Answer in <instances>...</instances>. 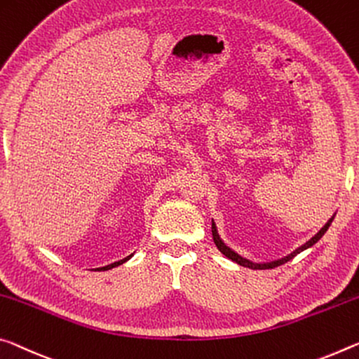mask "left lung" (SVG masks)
I'll return each mask as SVG.
<instances>
[{"mask_svg": "<svg viewBox=\"0 0 359 359\" xmlns=\"http://www.w3.org/2000/svg\"><path fill=\"white\" fill-rule=\"evenodd\" d=\"M335 215V214H334ZM334 215L331 219L327 220V224L323 226V229L316 233L315 236L311 238V240H309L306 241L305 244H302V246L300 248H297L295 249V251H292L291 254H287L286 257H283V259H278V260H273V262H264V264H255V262H252V260H249V259H246V257H243V255H240L238 252H235L233 251L231 248H229L226 246V244L222 241V238H220V235L217 233V226H215V224H214V220H212V240H214V243H215V246H217V249L219 251L225 255V257H229L230 260H233V262H236L238 265H241V266H248V269H252V270H266V269H275V266H278V265H283V264H286V262H289L291 259H294L295 255L297 254H300L302 251H305V249H309V248H311L313 244H316L318 241L321 240L323 238V235L324 233L327 231V229L329 226H331V224H332V220H334Z\"/></svg>", "mask_w": 359, "mask_h": 359, "instance_id": "left-lung-1", "label": "left lung"}]
</instances>
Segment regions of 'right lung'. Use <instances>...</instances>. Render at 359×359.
Wrapping results in <instances>:
<instances>
[{
    "instance_id": "1",
    "label": "right lung",
    "mask_w": 359,
    "mask_h": 359,
    "mask_svg": "<svg viewBox=\"0 0 359 359\" xmlns=\"http://www.w3.org/2000/svg\"><path fill=\"white\" fill-rule=\"evenodd\" d=\"M130 257H133V254L130 255H128V257H124L123 260H118V262H113V264H110V265H105V266H100V269H95V271H105V270H110V269H115V266H118V265H121V264H124V262L126 260H129Z\"/></svg>"
}]
</instances>
